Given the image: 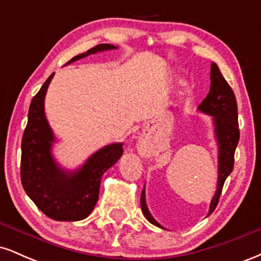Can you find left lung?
Returning <instances> with one entry per match:
<instances>
[{
    "instance_id": "8db88e82",
    "label": "left lung",
    "mask_w": 261,
    "mask_h": 261,
    "mask_svg": "<svg viewBox=\"0 0 261 261\" xmlns=\"http://www.w3.org/2000/svg\"><path fill=\"white\" fill-rule=\"evenodd\" d=\"M210 79H211L210 92L197 109L203 114L214 116L212 120H214L215 135H216L218 145L217 189L214 197H212L211 203H210L208 215H211L214 210L216 208L218 200H220L224 181L233 170L234 152L239 141V128L236 95L215 62L211 64ZM141 208H142L143 215L147 218L148 222L160 227V228H164L154 220L151 212L148 211L147 205H146L145 188L141 194Z\"/></svg>"
}]
</instances>
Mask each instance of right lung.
Listing matches in <instances>:
<instances>
[{
    "mask_svg": "<svg viewBox=\"0 0 261 261\" xmlns=\"http://www.w3.org/2000/svg\"><path fill=\"white\" fill-rule=\"evenodd\" d=\"M118 49L99 44L67 62L77 61L99 51ZM54 73L32 99L28 124L22 139L20 180L27 195L40 211L55 221H80L88 217L99 196L101 175L122 155V143H112L93 153L80 169L67 172L51 154L55 136L46 120L44 99Z\"/></svg>",
    "mask_w": 261,
    "mask_h": 261,
    "instance_id": "right-lung-1",
    "label": "right lung"
}]
</instances>
